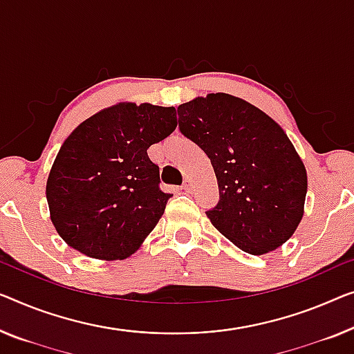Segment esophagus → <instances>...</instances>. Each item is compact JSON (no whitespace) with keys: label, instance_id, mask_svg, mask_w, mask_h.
I'll return each mask as SVG.
<instances>
[{"label":"esophagus","instance_id":"34e87169","mask_svg":"<svg viewBox=\"0 0 354 354\" xmlns=\"http://www.w3.org/2000/svg\"><path fill=\"white\" fill-rule=\"evenodd\" d=\"M191 186H192V183L189 181V179H186V181H184V184H183V189H184V191H191Z\"/></svg>","mask_w":354,"mask_h":354}]
</instances>
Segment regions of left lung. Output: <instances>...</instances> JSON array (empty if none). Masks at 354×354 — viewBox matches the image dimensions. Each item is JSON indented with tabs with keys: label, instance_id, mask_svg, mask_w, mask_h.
<instances>
[{
	"label": "left lung",
	"instance_id": "8db88e82",
	"mask_svg": "<svg viewBox=\"0 0 354 354\" xmlns=\"http://www.w3.org/2000/svg\"><path fill=\"white\" fill-rule=\"evenodd\" d=\"M178 115L179 130L205 151L218 179L211 224L248 254L286 243L304 218L308 181L281 125L223 92L179 104Z\"/></svg>",
	"mask_w": 354,
	"mask_h": 354
}]
</instances>
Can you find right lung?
I'll use <instances>...</instances> for the list:
<instances>
[{"label": "right lung", "instance_id": "add662e5", "mask_svg": "<svg viewBox=\"0 0 354 354\" xmlns=\"http://www.w3.org/2000/svg\"><path fill=\"white\" fill-rule=\"evenodd\" d=\"M175 129L173 106L122 102L71 131L46 184L50 221L68 246L124 261L143 245L171 197L147 149Z\"/></svg>", "mask_w": 354, "mask_h": 354}]
</instances>
